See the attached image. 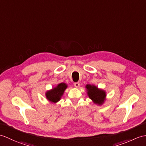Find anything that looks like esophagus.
<instances>
[{
    "instance_id": "1",
    "label": "esophagus",
    "mask_w": 146,
    "mask_h": 146,
    "mask_svg": "<svg viewBox=\"0 0 146 146\" xmlns=\"http://www.w3.org/2000/svg\"><path fill=\"white\" fill-rule=\"evenodd\" d=\"M74 86L76 88H78L80 86V83L79 82H76L74 83Z\"/></svg>"
}]
</instances>
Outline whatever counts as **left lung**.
<instances>
[{
	"instance_id": "8db88e82",
	"label": "left lung",
	"mask_w": 146,
	"mask_h": 146,
	"mask_svg": "<svg viewBox=\"0 0 146 146\" xmlns=\"http://www.w3.org/2000/svg\"><path fill=\"white\" fill-rule=\"evenodd\" d=\"M86 88L88 96L94 103L98 104H102L103 103L106 97V93L104 91L99 90L96 86H91L90 84H87Z\"/></svg>"
}]
</instances>
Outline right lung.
I'll return each mask as SVG.
<instances>
[{
	"mask_svg": "<svg viewBox=\"0 0 146 146\" xmlns=\"http://www.w3.org/2000/svg\"><path fill=\"white\" fill-rule=\"evenodd\" d=\"M67 86L65 83H62L58 84L56 87L54 88L53 90L48 91L46 93V98L52 103L58 102L60 100Z\"/></svg>",
	"mask_w": 146,
	"mask_h": 146,
	"instance_id": "1",
	"label": "right lung"
}]
</instances>
